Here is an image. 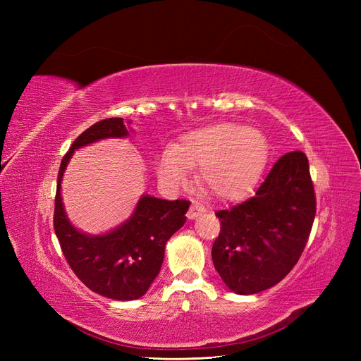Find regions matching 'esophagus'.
<instances>
[{
  "mask_svg": "<svg viewBox=\"0 0 361 361\" xmlns=\"http://www.w3.org/2000/svg\"><path fill=\"white\" fill-rule=\"evenodd\" d=\"M206 209H204V206L202 204V203H199V202H192L191 203V206H190V211H188V220H195V218H197L200 214H203Z\"/></svg>",
  "mask_w": 361,
  "mask_h": 361,
  "instance_id": "34e87169",
  "label": "esophagus"
}]
</instances>
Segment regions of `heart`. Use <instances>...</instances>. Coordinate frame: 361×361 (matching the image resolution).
<instances>
[{"instance_id": "b5f03b06", "label": "heart", "mask_w": 361, "mask_h": 361, "mask_svg": "<svg viewBox=\"0 0 361 361\" xmlns=\"http://www.w3.org/2000/svg\"><path fill=\"white\" fill-rule=\"evenodd\" d=\"M268 141L256 128L218 123L188 130L157 159L164 188L176 191L199 169L202 187L220 199L243 197L257 183L268 161Z\"/></svg>"}]
</instances>
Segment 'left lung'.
Segmentation results:
<instances>
[{
  "label": "left lung",
  "mask_w": 361,
  "mask_h": 361,
  "mask_svg": "<svg viewBox=\"0 0 361 361\" xmlns=\"http://www.w3.org/2000/svg\"><path fill=\"white\" fill-rule=\"evenodd\" d=\"M316 214L309 161L289 152L271 169L250 200L218 211L221 232L212 260L224 285L253 295L285 279L307 243Z\"/></svg>",
  "instance_id": "left-lung-1"
}]
</instances>
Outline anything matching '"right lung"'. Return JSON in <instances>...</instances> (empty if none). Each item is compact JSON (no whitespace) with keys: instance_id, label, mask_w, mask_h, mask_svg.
<instances>
[{"instance_id":"add662e5","label":"right lung","mask_w":361,"mask_h":361,"mask_svg":"<svg viewBox=\"0 0 361 361\" xmlns=\"http://www.w3.org/2000/svg\"><path fill=\"white\" fill-rule=\"evenodd\" d=\"M133 123L105 118L73 141L64 155L57 180L54 228L63 255L84 285L102 297L117 301L141 298L154 283L164 260L166 244L187 221L190 202H169L143 194L126 221L105 233L92 235L75 227L64 209L61 182L75 150L106 138H126Z\"/></svg>"}]
</instances>
